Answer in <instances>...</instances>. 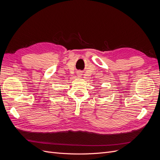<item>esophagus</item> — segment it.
Returning <instances> with one entry per match:
<instances>
[{
  "label": "esophagus",
  "instance_id": "obj_1",
  "mask_svg": "<svg viewBox=\"0 0 160 160\" xmlns=\"http://www.w3.org/2000/svg\"><path fill=\"white\" fill-rule=\"evenodd\" d=\"M77 75H79V76H80V75H81V72L80 71H79V72H77Z\"/></svg>",
  "mask_w": 160,
  "mask_h": 160
}]
</instances>
